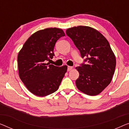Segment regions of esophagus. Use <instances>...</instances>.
Masks as SVG:
<instances>
[{
    "mask_svg": "<svg viewBox=\"0 0 129 129\" xmlns=\"http://www.w3.org/2000/svg\"><path fill=\"white\" fill-rule=\"evenodd\" d=\"M73 69V67H71V66H68V71H71Z\"/></svg>",
    "mask_w": 129,
    "mask_h": 129,
    "instance_id": "esophagus-1",
    "label": "esophagus"
}]
</instances>
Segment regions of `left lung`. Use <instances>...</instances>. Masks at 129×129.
Instances as JSON below:
<instances>
[{"label":"left lung","mask_w":129,"mask_h":129,"mask_svg":"<svg viewBox=\"0 0 129 129\" xmlns=\"http://www.w3.org/2000/svg\"><path fill=\"white\" fill-rule=\"evenodd\" d=\"M66 34L87 61L76 68L79 73L77 88L86 94H99L111 83L116 67V58L108 41L97 30L87 26L68 28Z\"/></svg>","instance_id":"left-lung-1"}]
</instances>
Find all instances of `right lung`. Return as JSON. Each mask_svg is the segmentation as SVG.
<instances>
[{
  "mask_svg": "<svg viewBox=\"0 0 129 129\" xmlns=\"http://www.w3.org/2000/svg\"><path fill=\"white\" fill-rule=\"evenodd\" d=\"M64 36V31L59 28L38 30L28 38L18 53L19 76L34 94L44 97L58 90L67 66H54L46 61L53 58L55 43Z\"/></svg>",
  "mask_w": 129,
  "mask_h": 129,
  "instance_id": "obj_1",
  "label": "right lung"
}]
</instances>
